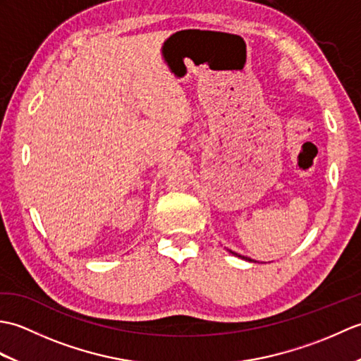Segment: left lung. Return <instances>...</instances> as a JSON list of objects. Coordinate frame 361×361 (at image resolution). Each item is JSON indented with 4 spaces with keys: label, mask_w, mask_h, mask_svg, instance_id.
<instances>
[{
    "label": "left lung",
    "mask_w": 361,
    "mask_h": 361,
    "mask_svg": "<svg viewBox=\"0 0 361 361\" xmlns=\"http://www.w3.org/2000/svg\"><path fill=\"white\" fill-rule=\"evenodd\" d=\"M229 252H233L234 256H237V257H242V259H245V260H248V262H256V260H252V259H250V257H245V256H242V255H237V252H234V251H231V250H228Z\"/></svg>",
    "instance_id": "1"
}]
</instances>
